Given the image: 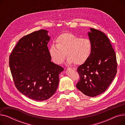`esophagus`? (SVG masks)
<instances>
[{
	"instance_id": "obj_1",
	"label": "esophagus",
	"mask_w": 125,
	"mask_h": 125,
	"mask_svg": "<svg viewBox=\"0 0 125 125\" xmlns=\"http://www.w3.org/2000/svg\"><path fill=\"white\" fill-rule=\"evenodd\" d=\"M71 68H72V69H73V70H76V69L75 68H74V67H72Z\"/></svg>"
}]
</instances>
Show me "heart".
<instances>
[{
	"mask_svg": "<svg viewBox=\"0 0 125 125\" xmlns=\"http://www.w3.org/2000/svg\"><path fill=\"white\" fill-rule=\"evenodd\" d=\"M57 44H52L49 54L56 64H61L66 55L67 63L82 64L86 62L92 52V43L88 38H81L71 33H65L56 39Z\"/></svg>",
	"mask_w": 125,
	"mask_h": 125,
	"instance_id": "1",
	"label": "heart"
}]
</instances>
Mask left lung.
Instances as JSON below:
<instances>
[{"label":"left lung","instance_id":"left-lung-1","mask_svg":"<svg viewBox=\"0 0 125 125\" xmlns=\"http://www.w3.org/2000/svg\"><path fill=\"white\" fill-rule=\"evenodd\" d=\"M88 32L92 43L88 60L77 69L80 79L76 88L88 96L95 97L108 88L116 74L115 53L108 38L103 32L90 28Z\"/></svg>","mask_w":125,"mask_h":125}]
</instances>
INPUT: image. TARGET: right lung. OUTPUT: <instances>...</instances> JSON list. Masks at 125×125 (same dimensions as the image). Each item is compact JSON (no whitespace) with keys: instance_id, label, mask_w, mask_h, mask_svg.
I'll use <instances>...</instances> for the list:
<instances>
[{"instance_id":"add662e5","label":"right lung","mask_w":125,"mask_h":125,"mask_svg":"<svg viewBox=\"0 0 125 125\" xmlns=\"http://www.w3.org/2000/svg\"><path fill=\"white\" fill-rule=\"evenodd\" d=\"M51 37L42 29L21 38L10 56V67L18 91L32 100L44 101L58 88L63 68L51 61Z\"/></svg>"}]
</instances>
